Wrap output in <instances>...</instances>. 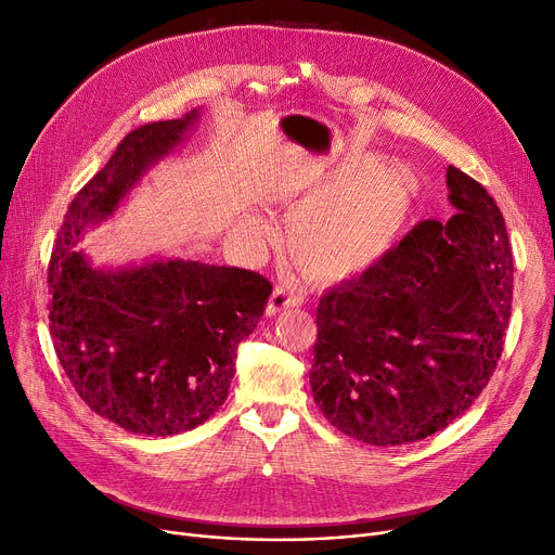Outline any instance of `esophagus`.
<instances>
[{"label": "esophagus", "mask_w": 555, "mask_h": 555, "mask_svg": "<svg viewBox=\"0 0 555 555\" xmlns=\"http://www.w3.org/2000/svg\"><path fill=\"white\" fill-rule=\"evenodd\" d=\"M304 304V293L293 285H276L268 304V315H276L285 308H299Z\"/></svg>", "instance_id": "1"}]
</instances>
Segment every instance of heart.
Segmentation results:
<instances>
[{"label": "heart", "instance_id": "1", "mask_svg": "<svg viewBox=\"0 0 555 555\" xmlns=\"http://www.w3.org/2000/svg\"><path fill=\"white\" fill-rule=\"evenodd\" d=\"M360 165V179L320 192L310 183L297 192L304 204L291 224V245L306 268L322 279H345L367 270L399 240L417 199V181L403 167L372 172ZM371 175L367 176L366 172ZM260 231V220H249Z\"/></svg>", "mask_w": 555, "mask_h": 555}]
</instances>
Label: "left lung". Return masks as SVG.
Instances as JSON below:
<instances>
[{
  "label": "left lung",
  "instance_id": "obj_1",
  "mask_svg": "<svg viewBox=\"0 0 555 555\" xmlns=\"http://www.w3.org/2000/svg\"><path fill=\"white\" fill-rule=\"evenodd\" d=\"M447 185V224L420 222L320 299L312 399L353 440H424L461 417L496 370L513 304L508 233L478 181L449 165Z\"/></svg>",
  "mask_w": 555,
  "mask_h": 555
}]
</instances>
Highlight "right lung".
Returning <instances> with one entry per match:
<instances>
[{
  "mask_svg": "<svg viewBox=\"0 0 555 555\" xmlns=\"http://www.w3.org/2000/svg\"><path fill=\"white\" fill-rule=\"evenodd\" d=\"M199 115L144 125L117 144L72 199L47 279L50 331L69 383L94 413L140 436H177L220 411L235 349L272 295L270 281L249 270L175 256L94 268L77 249L181 147Z\"/></svg>",
  "mask_w": 555,
  "mask_h": 555,
  "instance_id": "1",
  "label": "right lung"
}]
</instances>
